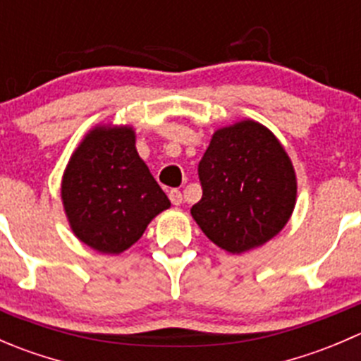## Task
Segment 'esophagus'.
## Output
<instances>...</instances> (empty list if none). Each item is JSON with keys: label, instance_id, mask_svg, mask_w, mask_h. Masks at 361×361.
I'll list each match as a JSON object with an SVG mask.
<instances>
[{"label": "esophagus", "instance_id": "1", "mask_svg": "<svg viewBox=\"0 0 361 361\" xmlns=\"http://www.w3.org/2000/svg\"><path fill=\"white\" fill-rule=\"evenodd\" d=\"M169 201L174 204V206H180L181 201H183V195H181V192L178 190V188H173V190L169 192Z\"/></svg>", "mask_w": 361, "mask_h": 361}]
</instances>
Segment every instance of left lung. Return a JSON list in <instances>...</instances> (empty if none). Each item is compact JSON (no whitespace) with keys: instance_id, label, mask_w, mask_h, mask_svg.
Wrapping results in <instances>:
<instances>
[{"instance_id":"left-lung-1","label":"left lung","mask_w":361,"mask_h":361,"mask_svg":"<svg viewBox=\"0 0 361 361\" xmlns=\"http://www.w3.org/2000/svg\"><path fill=\"white\" fill-rule=\"evenodd\" d=\"M197 171L202 199L190 213L228 253L262 246L292 216L297 199L292 160L278 137L255 120L218 129Z\"/></svg>"}]
</instances>
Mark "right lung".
<instances>
[{"label": "right lung", "mask_w": 361, "mask_h": 361, "mask_svg": "<svg viewBox=\"0 0 361 361\" xmlns=\"http://www.w3.org/2000/svg\"><path fill=\"white\" fill-rule=\"evenodd\" d=\"M73 234L99 253L118 255L171 206L136 150L129 126H97L69 159L61 185Z\"/></svg>", "instance_id": "obj_1"}]
</instances>
